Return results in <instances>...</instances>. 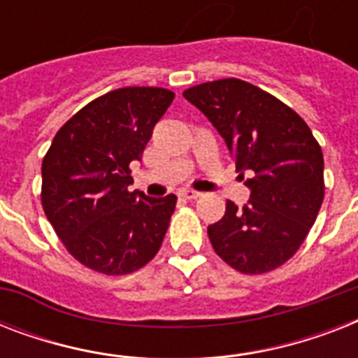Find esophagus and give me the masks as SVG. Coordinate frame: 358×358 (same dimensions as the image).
<instances>
[{
  "mask_svg": "<svg viewBox=\"0 0 358 358\" xmlns=\"http://www.w3.org/2000/svg\"><path fill=\"white\" fill-rule=\"evenodd\" d=\"M180 196H184V199H187V201H195V199L201 196V193L195 189H182L180 191Z\"/></svg>",
  "mask_w": 358,
  "mask_h": 358,
  "instance_id": "esophagus-1",
  "label": "esophagus"
}]
</instances>
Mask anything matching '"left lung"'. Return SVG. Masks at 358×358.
Wrapping results in <instances>:
<instances>
[{
    "label": "left lung",
    "mask_w": 358,
    "mask_h": 358,
    "mask_svg": "<svg viewBox=\"0 0 358 358\" xmlns=\"http://www.w3.org/2000/svg\"><path fill=\"white\" fill-rule=\"evenodd\" d=\"M229 146L250 199L227 201L223 219L208 227L213 249L245 275L282 266L297 252L322 208V146L286 103L247 81H208L184 91Z\"/></svg>",
    "instance_id": "8db88e82"
}]
</instances>
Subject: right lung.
Masks as SVG:
<instances>
[{"instance_id": "1", "label": "right lung", "mask_w": 358, "mask_h": 358, "mask_svg": "<svg viewBox=\"0 0 358 358\" xmlns=\"http://www.w3.org/2000/svg\"><path fill=\"white\" fill-rule=\"evenodd\" d=\"M162 87H124L92 100L59 129L42 159V208L76 260L128 275L162 247L176 195L152 199L134 184L152 129L173 103Z\"/></svg>"}]
</instances>
